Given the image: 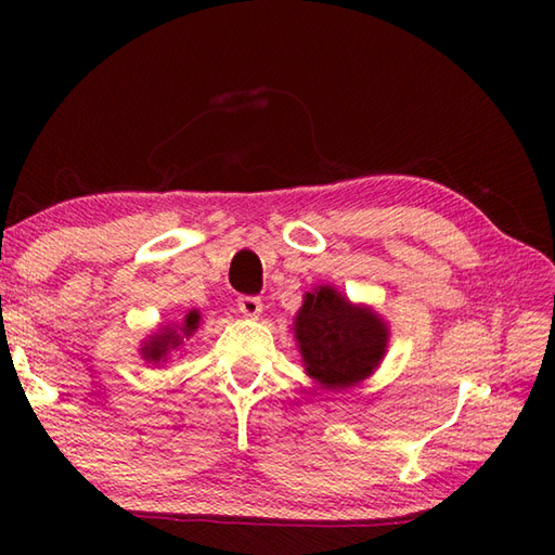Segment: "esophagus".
Masks as SVG:
<instances>
[{
  "mask_svg": "<svg viewBox=\"0 0 555 555\" xmlns=\"http://www.w3.org/2000/svg\"><path fill=\"white\" fill-rule=\"evenodd\" d=\"M238 310L245 317H250V320H257L259 312H262V300L255 298V296H241L238 298Z\"/></svg>",
  "mask_w": 555,
  "mask_h": 555,
  "instance_id": "1",
  "label": "esophagus"
}]
</instances>
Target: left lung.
I'll return each instance as SVG.
<instances>
[{"instance_id":"obj_1","label":"left lung","mask_w":555,"mask_h":555,"mask_svg":"<svg viewBox=\"0 0 555 555\" xmlns=\"http://www.w3.org/2000/svg\"><path fill=\"white\" fill-rule=\"evenodd\" d=\"M293 332L305 372L328 391L367 379L388 346V326L382 317L364 305H352L332 286L305 293Z\"/></svg>"}]
</instances>
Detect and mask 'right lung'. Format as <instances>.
Returning <instances> with one entry per match:
<instances>
[{
    "instance_id": "obj_1",
    "label": "right lung",
    "mask_w": 555,
    "mask_h": 555,
    "mask_svg": "<svg viewBox=\"0 0 555 555\" xmlns=\"http://www.w3.org/2000/svg\"><path fill=\"white\" fill-rule=\"evenodd\" d=\"M199 326V312L193 310L183 317V322L173 324V326H164L159 328L157 334H152L140 352H143L145 362H164L169 358V352L176 350L179 346H183V338H191Z\"/></svg>"
}]
</instances>
